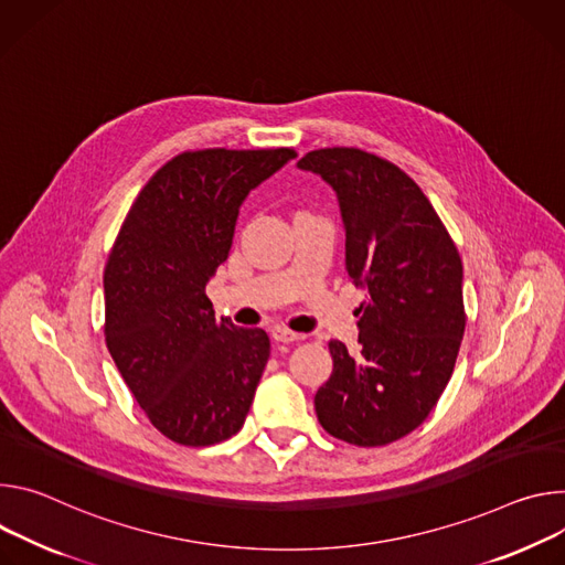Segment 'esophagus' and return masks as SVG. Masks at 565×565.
<instances>
[{"label":"esophagus","instance_id":"1","mask_svg":"<svg viewBox=\"0 0 565 565\" xmlns=\"http://www.w3.org/2000/svg\"><path fill=\"white\" fill-rule=\"evenodd\" d=\"M271 337H274L278 343H296V341L305 339L302 334H298V332H291V330H287V328H280V326L271 330Z\"/></svg>","mask_w":565,"mask_h":565}]
</instances>
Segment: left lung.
Returning <instances> with one entry per match:
<instances>
[{"instance_id":"1","label":"left lung","mask_w":565,"mask_h":565,"mask_svg":"<svg viewBox=\"0 0 565 565\" xmlns=\"http://www.w3.org/2000/svg\"><path fill=\"white\" fill-rule=\"evenodd\" d=\"M339 198L345 269L365 291L359 350L330 341L332 374L315 397L321 426L356 447L415 430L445 393L465 334L462 260L422 188L359 148L307 152Z\"/></svg>"}]
</instances>
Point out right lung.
Listing matches in <instances>:
<instances>
[{
  "label": "right lung",
  "mask_w": 565,
  "mask_h": 565,
  "mask_svg": "<svg viewBox=\"0 0 565 565\" xmlns=\"http://www.w3.org/2000/svg\"><path fill=\"white\" fill-rule=\"evenodd\" d=\"M291 148L181 152L125 217L105 267V341L135 399L168 440L235 435L269 359L265 330L215 319L206 282L228 258L246 195Z\"/></svg>",
  "instance_id": "1"
}]
</instances>
